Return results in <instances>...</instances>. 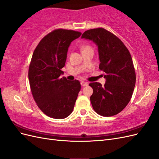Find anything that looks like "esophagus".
Masks as SVG:
<instances>
[{"instance_id":"34e87169","label":"esophagus","mask_w":159,"mask_h":159,"mask_svg":"<svg viewBox=\"0 0 159 159\" xmlns=\"http://www.w3.org/2000/svg\"><path fill=\"white\" fill-rule=\"evenodd\" d=\"M81 86H87L88 85V83L85 82V81H81Z\"/></svg>"}]
</instances>
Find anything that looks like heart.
<instances>
[{
  "label": "heart",
  "instance_id": "b5f03b06",
  "mask_svg": "<svg viewBox=\"0 0 159 159\" xmlns=\"http://www.w3.org/2000/svg\"><path fill=\"white\" fill-rule=\"evenodd\" d=\"M89 48H91V47L89 46L86 45V46H84L82 48H81V50H82V51H84L85 50H88V49H89Z\"/></svg>",
  "mask_w": 159,
  "mask_h": 159
}]
</instances>
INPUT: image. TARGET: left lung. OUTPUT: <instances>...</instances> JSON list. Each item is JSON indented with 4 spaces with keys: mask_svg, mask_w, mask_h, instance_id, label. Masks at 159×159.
<instances>
[{
    "mask_svg": "<svg viewBox=\"0 0 159 159\" xmlns=\"http://www.w3.org/2000/svg\"><path fill=\"white\" fill-rule=\"evenodd\" d=\"M81 38L92 40L98 47L99 68L105 72L103 86L90 83V101L95 111L104 117L120 113L131 100L136 74L131 54L123 42L103 28L84 32Z\"/></svg>",
    "mask_w": 159,
    "mask_h": 159,
    "instance_id": "8db88e82",
    "label": "left lung"
}]
</instances>
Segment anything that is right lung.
<instances>
[{
  "mask_svg": "<svg viewBox=\"0 0 159 159\" xmlns=\"http://www.w3.org/2000/svg\"><path fill=\"white\" fill-rule=\"evenodd\" d=\"M81 34L71 30H54L42 38L34 51L28 70L30 89L38 107L50 117L64 119L73 111L80 83L60 76L71 42Z\"/></svg>",
  "mask_w": 159,
  "mask_h": 159,
  "instance_id": "1",
  "label": "right lung"
}]
</instances>
